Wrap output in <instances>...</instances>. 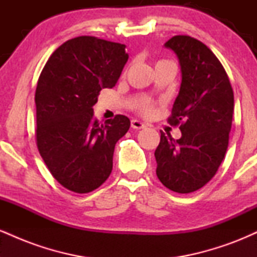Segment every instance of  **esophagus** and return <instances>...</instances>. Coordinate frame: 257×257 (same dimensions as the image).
<instances>
[{
  "label": "esophagus",
  "instance_id": "1",
  "mask_svg": "<svg viewBox=\"0 0 257 257\" xmlns=\"http://www.w3.org/2000/svg\"><path fill=\"white\" fill-rule=\"evenodd\" d=\"M145 123H143V122H140V120H138V119H133L132 120V128H134V129H144L145 128Z\"/></svg>",
  "mask_w": 257,
  "mask_h": 257
}]
</instances>
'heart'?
Instances as JSON below:
<instances>
[{
  "mask_svg": "<svg viewBox=\"0 0 257 257\" xmlns=\"http://www.w3.org/2000/svg\"><path fill=\"white\" fill-rule=\"evenodd\" d=\"M164 61H167V60H161V61H158L157 64L164 63ZM139 110H140V112L143 114H151V113H153V111H155V106H153L152 102H150V101H143L140 105H139Z\"/></svg>",
  "mask_w": 257,
  "mask_h": 257,
  "instance_id": "b5f03b06",
  "label": "heart"
}]
</instances>
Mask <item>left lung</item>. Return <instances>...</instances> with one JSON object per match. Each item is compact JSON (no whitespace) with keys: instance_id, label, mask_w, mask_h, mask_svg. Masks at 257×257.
Here are the masks:
<instances>
[{"instance_id":"left-lung-1","label":"left lung","mask_w":257,"mask_h":257,"mask_svg":"<svg viewBox=\"0 0 257 257\" xmlns=\"http://www.w3.org/2000/svg\"><path fill=\"white\" fill-rule=\"evenodd\" d=\"M166 47L178 55L182 81L174 102L170 125L181 138L161 132L155 151L159 181L178 193H191L208 184L228 147L234 96L222 64L204 43L186 35L170 38Z\"/></svg>"}]
</instances>
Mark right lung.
Returning a JSON list of instances; mask_svg holds the SVG:
<instances>
[{
    "instance_id": "right-lung-1",
    "label": "right lung",
    "mask_w": 257,
    "mask_h": 257,
    "mask_svg": "<svg viewBox=\"0 0 257 257\" xmlns=\"http://www.w3.org/2000/svg\"><path fill=\"white\" fill-rule=\"evenodd\" d=\"M126 60L124 44L79 36L55 49L38 78V152L53 178L75 193L107 180L114 145L131 126L123 114L99 123L93 112L100 90L116 85Z\"/></svg>"
}]
</instances>
